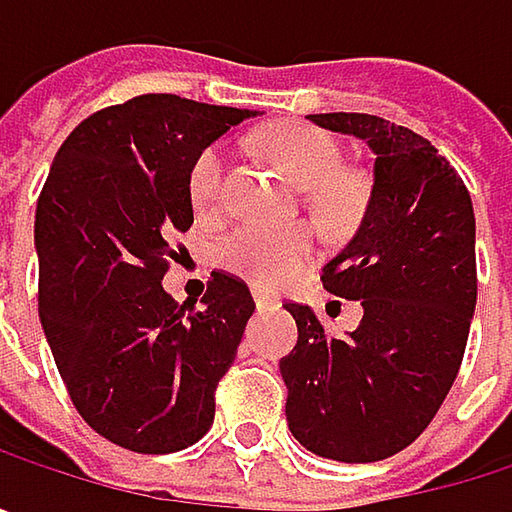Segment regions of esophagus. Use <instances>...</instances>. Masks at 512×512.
Returning a JSON list of instances; mask_svg holds the SVG:
<instances>
[{
    "instance_id": "1",
    "label": "esophagus",
    "mask_w": 512,
    "mask_h": 512,
    "mask_svg": "<svg viewBox=\"0 0 512 512\" xmlns=\"http://www.w3.org/2000/svg\"><path fill=\"white\" fill-rule=\"evenodd\" d=\"M252 296H255L257 311H266V308H275L278 305V296H272L266 290H252Z\"/></svg>"
}]
</instances>
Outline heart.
I'll return each instance as SVG.
<instances>
[{
	"instance_id": "b5f03b06",
	"label": "heart",
	"mask_w": 512,
	"mask_h": 512,
	"mask_svg": "<svg viewBox=\"0 0 512 512\" xmlns=\"http://www.w3.org/2000/svg\"><path fill=\"white\" fill-rule=\"evenodd\" d=\"M266 154L272 156L281 171L299 186L314 189V207L326 219H347L358 207V186L350 177H341V145L311 127V124H278L263 139ZM222 174L225 151L222 145H210L201 151L189 171V195L195 207L210 210L222 198ZM317 237L308 225H263L243 222L237 225L219 249V260L228 272L260 290H278L293 281L302 266L314 257Z\"/></svg>"
}]
</instances>
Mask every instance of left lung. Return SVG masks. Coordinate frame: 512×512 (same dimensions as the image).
Returning a JSON list of instances; mask_svg holds the SVG:
<instances>
[{
    "label": "left lung",
    "mask_w": 512,
    "mask_h": 512,
    "mask_svg": "<svg viewBox=\"0 0 512 512\" xmlns=\"http://www.w3.org/2000/svg\"><path fill=\"white\" fill-rule=\"evenodd\" d=\"M308 121L373 154L356 234L323 266L329 293L356 299L364 314L358 329L332 335L308 305H284L299 326L281 358L284 412L311 454L376 462L427 430L460 373L477 305L474 210L460 174L424 136L358 112Z\"/></svg>",
    "instance_id": "left-lung-1"
}]
</instances>
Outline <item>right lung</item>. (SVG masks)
Returning <instances> with one entry per match:
<instances>
[{
	"label": "right lung",
	"instance_id": "1",
	"mask_svg": "<svg viewBox=\"0 0 512 512\" xmlns=\"http://www.w3.org/2000/svg\"><path fill=\"white\" fill-rule=\"evenodd\" d=\"M255 115L142 94L85 118L52 159L35 213L41 326L79 415L127 451L174 454L213 424L255 302L213 272L186 311L162 275L192 225L195 159Z\"/></svg>",
	"mask_w": 512,
	"mask_h": 512
}]
</instances>
